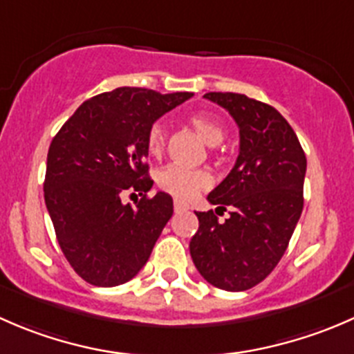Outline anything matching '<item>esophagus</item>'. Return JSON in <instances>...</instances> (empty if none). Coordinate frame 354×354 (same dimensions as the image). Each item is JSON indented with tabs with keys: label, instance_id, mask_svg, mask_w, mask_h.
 Instances as JSON below:
<instances>
[{
	"label": "esophagus",
	"instance_id": "34e87169",
	"mask_svg": "<svg viewBox=\"0 0 354 354\" xmlns=\"http://www.w3.org/2000/svg\"><path fill=\"white\" fill-rule=\"evenodd\" d=\"M190 207L187 203L180 202V200H174V212H183V210H188Z\"/></svg>",
	"mask_w": 354,
	"mask_h": 354
}]
</instances>
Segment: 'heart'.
Listing matches in <instances>:
<instances>
[{
    "instance_id": "obj_1",
    "label": "heart",
    "mask_w": 354,
    "mask_h": 354,
    "mask_svg": "<svg viewBox=\"0 0 354 354\" xmlns=\"http://www.w3.org/2000/svg\"><path fill=\"white\" fill-rule=\"evenodd\" d=\"M190 123L198 131L200 137L209 145L219 144L226 135L223 124L216 120H210L205 114H192ZM167 131L164 123L157 121L147 131V149L151 154H160L166 145ZM156 181L159 188L171 194L180 200H190L198 194L200 190L212 183V178L205 169H190V167L180 166V164H169L162 169L157 171Z\"/></svg>"
}]
</instances>
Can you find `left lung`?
<instances>
[{
	"label": "left lung",
	"mask_w": 354,
	"mask_h": 354,
	"mask_svg": "<svg viewBox=\"0 0 354 354\" xmlns=\"http://www.w3.org/2000/svg\"><path fill=\"white\" fill-rule=\"evenodd\" d=\"M223 106L240 128V154L231 173L209 194L226 221L195 212L198 231L190 255L203 279L226 291L262 283L279 263L303 210L306 157L283 114L233 92L203 95Z\"/></svg>",
	"instance_id": "obj_1"
}]
</instances>
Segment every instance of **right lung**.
I'll return each mask as SVG.
<instances>
[{
	"label": "right lung",
	"mask_w": 354,
	"mask_h": 354,
	"mask_svg": "<svg viewBox=\"0 0 354 354\" xmlns=\"http://www.w3.org/2000/svg\"><path fill=\"white\" fill-rule=\"evenodd\" d=\"M192 95L114 88L85 101L53 138L46 207L62 252L87 283L118 286L147 263L173 216L171 195L157 192L147 197L154 183L144 162L147 131ZM127 191H138L142 197L135 207L120 200Z\"/></svg>",
	"instance_id": "1"
}]
</instances>
